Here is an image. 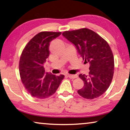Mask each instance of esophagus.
Listing matches in <instances>:
<instances>
[{"label":"esophagus","instance_id":"obj_1","mask_svg":"<svg viewBox=\"0 0 130 130\" xmlns=\"http://www.w3.org/2000/svg\"><path fill=\"white\" fill-rule=\"evenodd\" d=\"M67 76H68L70 79H75V78H76V77H77V75H70V74H68Z\"/></svg>","mask_w":130,"mask_h":130}]
</instances>
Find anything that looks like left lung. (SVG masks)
I'll return each instance as SVG.
<instances>
[{
	"label": "left lung",
	"mask_w": 130,
	"mask_h": 130,
	"mask_svg": "<svg viewBox=\"0 0 130 130\" xmlns=\"http://www.w3.org/2000/svg\"><path fill=\"white\" fill-rule=\"evenodd\" d=\"M63 36L74 44L86 63H90L88 75H79L84 86L77 90L87 99L100 96L107 90L113 79L115 61L110 46L102 37L90 29L66 31Z\"/></svg>",
	"instance_id": "1"
}]
</instances>
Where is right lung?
<instances>
[{
	"mask_svg": "<svg viewBox=\"0 0 130 130\" xmlns=\"http://www.w3.org/2000/svg\"><path fill=\"white\" fill-rule=\"evenodd\" d=\"M61 32L42 31L30 40L23 50L19 72L23 84L32 97L46 99L55 93L64 75L45 72L43 64L50 55V42Z\"/></svg>",
	"mask_w": 130,
	"mask_h": 130,
	"instance_id": "right-lung-1",
	"label": "right lung"
}]
</instances>
